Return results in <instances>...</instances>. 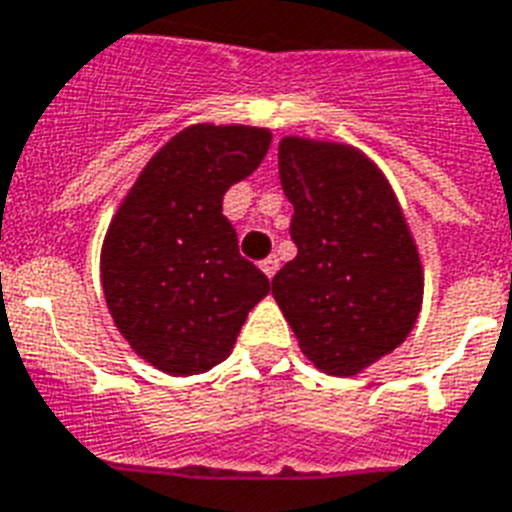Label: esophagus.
Listing matches in <instances>:
<instances>
[{
	"instance_id": "34e87169",
	"label": "esophagus",
	"mask_w": 512,
	"mask_h": 512,
	"mask_svg": "<svg viewBox=\"0 0 512 512\" xmlns=\"http://www.w3.org/2000/svg\"><path fill=\"white\" fill-rule=\"evenodd\" d=\"M259 267H261V272H264V275H267V278H272V275H275V272H278L280 261L275 259V256H267V259L261 261Z\"/></svg>"
}]
</instances>
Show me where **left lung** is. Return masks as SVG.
Wrapping results in <instances>:
<instances>
[{
  "label": "left lung",
  "instance_id": "8db88e82",
  "mask_svg": "<svg viewBox=\"0 0 512 512\" xmlns=\"http://www.w3.org/2000/svg\"><path fill=\"white\" fill-rule=\"evenodd\" d=\"M278 169L297 256L272 278V294L307 359L351 378L416 326V242L383 172L351 145L283 137Z\"/></svg>",
  "mask_w": 512,
  "mask_h": 512
}]
</instances>
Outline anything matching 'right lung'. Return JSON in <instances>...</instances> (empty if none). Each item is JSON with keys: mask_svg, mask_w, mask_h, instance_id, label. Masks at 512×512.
<instances>
[{"mask_svg": "<svg viewBox=\"0 0 512 512\" xmlns=\"http://www.w3.org/2000/svg\"><path fill=\"white\" fill-rule=\"evenodd\" d=\"M270 129L188 126L153 156L102 245L107 310L126 343L167 375H199L232 353L270 278L242 259L224 194L259 167Z\"/></svg>", "mask_w": 512, "mask_h": 512, "instance_id": "add662e5", "label": "right lung"}]
</instances>
